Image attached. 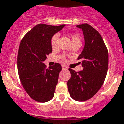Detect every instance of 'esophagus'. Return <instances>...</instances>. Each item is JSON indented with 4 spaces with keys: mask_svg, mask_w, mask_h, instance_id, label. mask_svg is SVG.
Here are the masks:
<instances>
[{
    "mask_svg": "<svg viewBox=\"0 0 124 124\" xmlns=\"http://www.w3.org/2000/svg\"><path fill=\"white\" fill-rule=\"evenodd\" d=\"M62 69H63V70L67 69V67L65 65H62Z\"/></svg>",
    "mask_w": 124,
    "mask_h": 124,
    "instance_id": "esophagus-1",
    "label": "esophagus"
}]
</instances>
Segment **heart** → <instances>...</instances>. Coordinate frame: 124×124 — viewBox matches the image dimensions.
<instances>
[{
  "label": "heart",
  "mask_w": 124,
  "mask_h": 124,
  "mask_svg": "<svg viewBox=\"0 0 124 124\" xmlns=\"http://www.w3.org/2000/svg\"><path fill=\"white\" fill-rule=\"evenodd\" d=\"M59 35L58 34H54L53 35L51 38L50 40V45L53 49L56 48L57 45V41H58ZM70 39L72 41V44L74 43H81L80 38L79 37L78 34H72L70 36Z\"/></svg>",
  "instance_id": "obj_1"
}]
</instances>
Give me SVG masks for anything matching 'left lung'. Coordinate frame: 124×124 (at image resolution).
Segmentation results:
<instances>
[{
  "mask_svg": "<svg viewBox=\"0 0 124 124\" xmlns=\"http://www.w3.org/2000/svg\"><path fill=\"white\" fill-rule=\"evenodd\" d=\"M83 31L85 46L78 59L83 70L69 69L71 77L67 82L70 95L77 101H85L93 97L103 85L108 70V52L101 34L84 23L77 25Z\"/></svg>",
  "mask_w": 124,
  "mask_h": 124,
  "instance_id": "left-lung-1",
  "label": "left lung"
}]
</instances>
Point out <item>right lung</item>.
Segmentation results:
<instances>
[{
    "mask_svg": "<svg viewBox=\"0 0 124 124\" xmlns=\"http://www.w3.org/2000/svg\"><path fill=\"white\" fill-rule=\"evenodd\" d=\"M65 25L39 24L23 37L19 44L17 61L19 79L31 98L39 103L48 102L54 95L61 66L55 63L47 69L43 61L52 52V37Z\"/></svg>",
    "mask_w": 124,
    "mask_h": 124,
    "instance_id": "add662e5",
    "label": "right lung"
}]
</instances>
